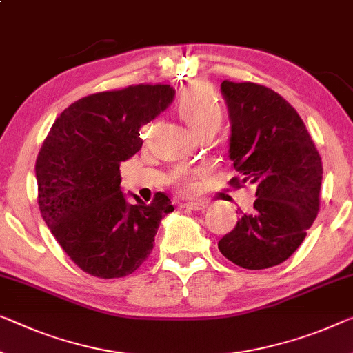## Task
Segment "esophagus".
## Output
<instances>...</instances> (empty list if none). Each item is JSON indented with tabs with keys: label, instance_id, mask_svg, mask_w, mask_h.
Masks as SVG:
<instances>
[{
	"label": "esophagus",
	"instance_id": "obj_1",
	"mask_svg": "<svg viewBox=\"0 0 353 353\" xmlns=\"http://www.w3.org/2000/svg\"><path fill=\"white\" fill-rule=\"evenodd\" d=\"M183 208L190 209V210H203L206 209V203H185Z\"/></svg>",
	"mask_w": 353,
	"mask_h": 353
}]
</instances>
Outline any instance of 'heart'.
Returning <instances> with one entry per match:
<instances>
[{"label": "heart", "mask_w": 353, "mask_h": 353, "mask_svg": "<svg viewBox=\"0 0 353 353\" xmlns=\"http://www.w3.org/2000/svg\"><path fill=\"white\" fill-rule=\"evenodd\" d=\"M176 110L193 133L215 130L222 123L223 106L219 94L206 82H193L179 94ZM199 171L179 168L171 177L172 185L182 194H194L198 190L196 176Z\"/></svg>", "instance_id": "1"}]
</instances>
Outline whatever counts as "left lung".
<instances>
[{"label": "left lung", "instance_id": "obj_1", "mask_svg": "<svg viewBox=\"0 0 353 353\" xmlns=\"http://www.w3.org/2000/svg\"><path fill=\"white\" fill-rule=\"evenodd\" d=\"M231 119L233 188H256L254 212L243 214L219 241L225 259L245 270L285 261L306 238L320 209L322 159L287 99L254 82H222Z\"/></svg>", "mask_w": 353, "mask_h": 353}]
</instances>
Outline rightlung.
Segmentation results:
<instances>
[{
  "instance_id": "add662e5",
  "label": "right lung",
  "mask_w": 353,
  "mask_h": 353,
  "mask_svg": "<svg viewBox=\"0 0 353 353\" xmlns=\"http://www.w3.org/2000/svg\"><path fill=\"white\" fill-rule=\"evenodd\" d=\"M166 83L98 92L57 117L36 159L38 206L65 254L83 272L119 279L134 272L154 249L160 220L174 210L157 192L145 204L120 190V163L143 145L141 126L172 101Z\"/></svg>"
}]
</instances>
